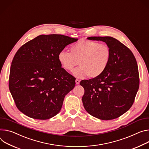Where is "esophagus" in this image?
Instances as JSON below:
<instances>
[{"instance_id": "1", "label": "esophagus", "mask_w": 149, "mask_h": 149, "mask_svg": "<svg viewBox=\"0 0 149 149\" xmlns=\"http://www.w3.org/2000/svg\"><path fill=\"white\" fill-rule=\"evenodd\" d=\"M79 83H80V81H79V79H77L75 80V83H76V84L78 85V84H79Z\"/></svg>"}]
</instances>
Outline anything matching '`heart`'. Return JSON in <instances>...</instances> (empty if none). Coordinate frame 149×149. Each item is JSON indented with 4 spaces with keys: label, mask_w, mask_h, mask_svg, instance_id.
Wrapping results in <instances>:
<instances>
[{
    "label": "heart",
    "mask_w": 149,
    "mask_h": 149,
    "mask_svg": "<svg viewBox=\"0 0 149 149\" xmlns=\"http://www.w3.org/2000/svg\"><path fill=\"white\" fill-rule=\"evenodd\" d=\"M70 53L61 51L58 54V61L65 70L73 71L74 76L83 78L88 75L95 78L101 75L109 63L111 49L105 43L83 40L72 45Z\"/></svg>",
    "instance_id": "1"
}]
</instances>
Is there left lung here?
Wrapping results in <instances>:
<instances>
[{
  "label": "left lung",
  "mask_w": 149,
  "mask_h": 149,
  "mask_svg": "<svg viewBox=\"0 0 149 149\" xmlns=\"http://www.w3.org/2000/svg\"><path fill=\"white\" fill-rule=\"evenodd\" d=\"M90 40L102 41L111 49V59L99 77L84 79L82 101L86 111L102 120L117 118L132 106L139 88L137 63L132 52L112 37H90Z\"/></svg>",
  "instance_id": "left-lung-1"
}]
</instances>
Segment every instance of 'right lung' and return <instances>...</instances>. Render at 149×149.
I'll return each instance as SVG.
<instances>
[{"label":"right lung","mask_w":149,"mask_h":149,"mask_svg":"<svg viewBox=\"0 0 149 149\" xmlns=\"http://www.w3.org/2000/svg\"><path fill=\"white\" fill-rule=\"evenodd\" d=\"M78 39L61 34L40 35L22 46L13 58L9 88L18 109L36 119H48L61 111L75 78L62 68L58 54Z\"/></svg>","instance_id":"right-lung-1"}]
</instances>
